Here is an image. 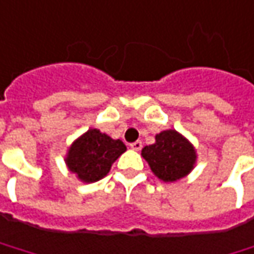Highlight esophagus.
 <instances>
[{"label":"esophagus","instance_id":"1","mask_svg":"<svg viewBox=\"0 0 254 254\" xmlns=\"http://www.w3.org/2000/svg\"><path fill=\"white\" fill-rule=\"evenodd\" d=\"M130 147H132L133 150H136V152H139V150L142 149V142H140V140H136L133 143H130Z\"/></svg>","mask_w":254,"mask_h":254}]
</instances>
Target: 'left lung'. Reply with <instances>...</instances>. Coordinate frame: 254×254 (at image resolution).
<instances>
[{"label": "left lung", "mask_w": 254, "mask_h": 254, "mask_svg": "<svg viewBox=\"0 0 254 254\" xmlns=\"http://www.w3.org/2000/svg\"><path fill=\"white\" fill-rule=\"evenodd\" d=\"M154 139L153 144L142 149V157L157 179L174 183L192 171L197 163V150L186 136L176 129H169L157 133Z\"/></svg>", "instance_id": "1"}]
</instances>
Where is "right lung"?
<instances>
[{
    "instance_id": "obj_1",
    "label": "right lung",
    "mask_w": 254,
    "mask_h": 254,
    "mask_svg": "<svg viewBox=\"0 0 254 254\" xmlns=\"http://www.w3.org/2000/svg\"><path fill=\"white\" fill-rule=\"evenodd\" d=\"M124 152L127 146L122 140L91 127L70 144L64 162L77 179L90 184L104 179Z\"/></svg>"
}]
</instances>
